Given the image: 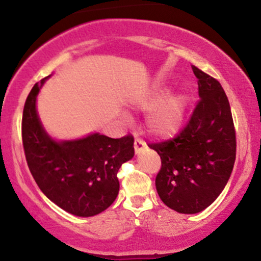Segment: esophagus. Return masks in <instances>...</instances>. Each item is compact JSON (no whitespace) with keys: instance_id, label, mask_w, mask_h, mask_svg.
I'll return each instance as SVG.
<instances>
[{"instance_id":"34e87169","label":"esophagus","mask_w":261,"mask_h":261,"mask_svg":"<svg viewBox=\"0 0 261 261\" xmlns=\"http://www.w3.org/2000/svg\"><path fill=\"white\" fill-rule=\"evenodd\" d=\"M134 147H135V152H136V154H139L141 151H143L145 148H147V145H146L145 141H142L141 139H135Z\"/></svg>"}]
</instances>
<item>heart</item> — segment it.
<instances>
[{"label": "heart", "instance_id": "1", "mask_svg": "<svg viewBox=\"0 0 261 261\" xmlns=\"http://www.w3.org/2000/svg\"><path fill=\"white\" fill-rule=\"evenodd\" d=\"M166 95V91L158 92L147 103L149 107L157 106L148 116L147 125L149 131L162 137L173 136L180 130L188 108L185 95Z\"/></svg>", "mask_w": 261, "mask_h": 261}]
</instances>
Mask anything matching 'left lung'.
Instances as JSON below:
<instances>
[{"label": "left lung", "instance_id": "1", "mask_svg": "<svg viewBox=\"0 0 261 261\" xmlns=\"http://www.w3.org/2000/svg\"><path fill=\"white\" fill-rule=\"evenodd\" d=\"M199 97L193 115L178 136L149 143L160 154L155 189L161 200L179 214H197L222 193L236 161V130L222 86L193 66Z\"/></svg>", "mask_w": 261, "mask_h": 261}]
</instances>
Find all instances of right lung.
I'll list each match as a JSON object with an SVG mask.
<instances>
[{
    "label": "right lung",
    "instance_id": "right-lung-1",
    "mask_svg": "<svg viewBox=\"0 0 261 261\" xmlns=\"http://www.w3.org/2000/svg\"><path fill=\"white\" fill-rule=\"evenodd\" d=\"M49 77L35 83L23 109L27 163L40 190L59 207L74 216H95L118 196L116 174L121 164L134 157V137L110 139L95 133L79 140L51 139L37 112V97Z\"/></svg>",
    "mask_w": 261,
    "mask_h": 261
}]
</instances>
